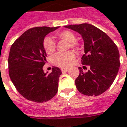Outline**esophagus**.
I'll return each mask as SVG.
<instances>
[{
	"instance_id": "esophagus-1",
	"label": "esophagus",
	"mask_w": 127,
	"mask_h": 127,
	"mask_svg": "<svg viewBox=\"0 0 127 127\" xmlns=\"http://www.w3.org/2000/svg\"><path fill=\"white\" fill-rule=\"evenodd\" d=\"M69 70V68H67V67H63V68H61V71L63 72H66L67 71Z\"/></svg>"
}]
</instances>
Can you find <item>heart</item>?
Here are the masks:
<instances>
[{"label":"heart","instance_id":"1","mask_svg":"<svg viewBox=\"0 0 127 127\" xmlns=\"http://www.w3.org/2000/svg\"><path fill=\"white\" fill-rule=\"evenodd\" d=\"M57 37L60 39L69 42V48L78 49L79 45L76 42L75 34L69 31H64L57 34ZM43 49L47 54H52L56 50V44L52 38L46 37L43 40ZM75 54L72 51L59 53L52 58L53 63L60 67H68L74 62Z\"/></svg>","mask_w":127,"mask_h":127}]
</instances>
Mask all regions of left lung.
Masks as SVG:
<instances>
[{"label":"left lung","instance_id":"8db88e82","mask_svg":"<svg viewBox=\"0 0 127 127\" xmlns=\"http://www.w3.org/2000/svg\"><path fill=\"white\" fill-rule=\"evenodd\" d=\"M81 34L84 42L85 54L81 58L82 64L90 69L80 74L75 80L76 88L88 96H98L111 87L118 74L120 54L113 41L104 32L89 24L64 26Z\"/></svg>","mask_w":127,"mask_h":127}]
</instances>
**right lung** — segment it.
I'll return each instance as SVG.
<instances>
[{
    "instance_id": "1",
    "label": "right lung",
    "mask_w": 127,
    "mask_h": 127,
    "mask_svg": "<svg viewBox=\"0 0 127 127\" xmlns=\"http://www.w3.org/2000/svg\"><path fill=\"white\" fill-rule=\"evenodd\" d=\"M58 27H35L28 29L12 44L8 58L9 75L14 85L24 98L37 103L47 101L56 95L62 71L53 67L44 73L46 53L43 40Z\"/></svg>"
}]
</instances>
